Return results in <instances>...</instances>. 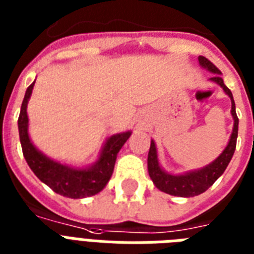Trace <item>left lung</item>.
Segmentation results:
<instances>
[{
    "mask_svg": "<svg viewBox=\"0 0 254 254\" xmlns=\"http://www.w3.org/2000/svg\"><path fill=\"white\" fill-rule=\"evenodd\" d=\"M199 63H200L201 67H204V68L209 69V71H212L215 73L211 77V80L220 85L224 89L225 93L232 100V111L231 112H232L233 120H235V125H233V131L232 135H231V139H229L228 146L225 147L224 151L211 165L205 166L204 169L197 170V171H191V173H187L185 175H170V174L165 173L159 167L158 159H157L155 143L151 141L150 150H149V155H147L149 175H150L151 181L154 182V185L161 191L170 193V195H174V196H196L199 193H203L204 191H207L216 182L217 178L224 173V170L227 169L228 163L231 162L233 153H235V149H236L239 119H237L236 115V107H235V101H233L232 92L225 87L224 81H223L220 76V69L217 68L212 62H209L204 57H199Z\"/></svg>",
    "mask_w": 254,
    "mask_h": 254,
    "instance_id": "1",
    "label": "left lung"
}]
</instances>
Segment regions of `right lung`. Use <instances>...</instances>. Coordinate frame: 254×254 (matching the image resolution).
<instances>
[{
  "mask_svg": "<svg viewBox=\"0 0 254 254\" xmlns=\"http://www.w3.org/2000/svg\"><path fill=\"white\" fill-rule=\"evenodd\" d=\"M34 83L30 84L26 91L25 99L22 101L21 113L18 117L19 139L27 165L43 183H46L50 189L59 195L72 197V199H80L100 192L111 179L117 153L130 137L131 133L127 131V133L112 135L105 143L99 161L89 169L76 170L64 166L62 163L54 162L34 147L27 133L29 119H27L26 108L33 92Z\"/></svg>",
  "mask_w": 254,
  "mask_h": 254,
  "instance_id": "1",
  "label": "right lung"
}]
</instances>
